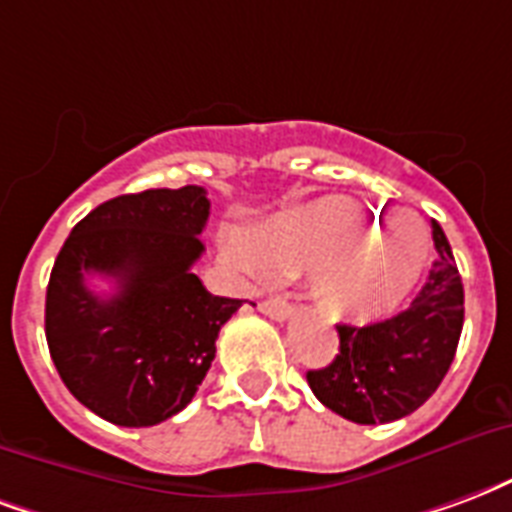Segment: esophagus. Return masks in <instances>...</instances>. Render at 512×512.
I'll return each mask as SVG.
<instances>
[{
  "instance_id": "esophagus-1",
  "label": "esophagus",
  "mask_w": 512,
  "mask_h": 512,
  "mask_svg": "<svg viewBox=\"0 0 512 512\" xmlns=\"http://www.w3.org/2000/svg\"><path fill=\"white\" fill-rule=\"evenodd\" d=\"M260 312L268 314L271 320H287L293 314V304H287L285 298H266L260 304Z\"/></svg>"
}]
</instances>
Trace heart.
I'll return each mask as SVG.
<instances>
[{
	"label": "heart",
	"instance_id": "b5f03b06",
	"mask_svg": "<svg viewBox=\"0 0 512 512\" xmlns=\"http://www.w3.org/2000/svg\"><path fill=\"white\" fill-rule=\"evenodd\" d=\"M249 246L276 274L317 271L314 298L331 320L372 323L396 312L418 287L431 236L410 211L385 217L355 200L320 198L252 230ZM262 264L252 257L255 274H266Z\"/></svg>",
	"mask_w": 512,
	"mask_h": 512
}]
</instances>
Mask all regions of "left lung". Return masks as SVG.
Masks as SVG:
<instances>
[{
    "label": "left lung",
    "mask_w": 512,
    "mask_h": 512,
    "mask_svg": "<svg viewBox=\"0 0 512 512\" xmlns=\"http://www.w3.org/2000/svg\"><path fill=\"white\" fill-rule=\"evenodd\" d=\"M437 260L410 309L372 325H339V355L306 372L328 410L352 423H391L437 391L464 325V285L442 227L431 222Z\"/></svg>",
    "instance_id": "left-lung-1"
}]
</instances>
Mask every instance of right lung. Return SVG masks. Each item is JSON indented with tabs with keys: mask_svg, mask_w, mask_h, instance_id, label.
<instances>
[{
	"mask_svg": "<svg viewBox=\"0 0 512 512\" xmlns=\"http://www.w3.org/2000/svg\"><path fill=\"white\" fill-rule=\"evenodd\" d=\"M211 214L203 187L105 200L73 227L45 293V339L67 391L116 426H157L187 407L238 298L192 274ZM108 275L113 296L85 276Z\"/></svg>",
	"mask_w": 512,
	"mask_h": 512,
	"instance_id": "1",
	"label": "right lung"
}]
</instances>
